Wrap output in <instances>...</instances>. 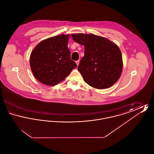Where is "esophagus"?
<instances>
[{
  "instance_id": "34e87169",
  "label": "esophagus",
  "mask_w": 154,
  "mask_h": 154,
  "mask_svg": "<svg viewBox=\"0 0 154 154\" xmlns=\"http://www.w3.org/2000/svg\"><path fill=\"white\" fill-rule=\"evenodd\" d=\"M75 63H76L77 65V66H79V63H80V61H79V60H77V61H75Z\"/></svg>"
}]
</instances>
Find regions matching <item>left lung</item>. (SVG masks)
<instances>
[{"mask_svg": "<svg viewBox=\"0 0 154 154\" xmlns=\"http://www.w3.org/2000/svg\"><path fill=\"white\" fill-rule=\"evenodd\" d=\"M72 38L84 45V57L78 67L84 80L97 89L110 88L119 79L122 57L117 44L94 34H73Z\"/></svg>", "mask_w": 154, "mask_h": 154, "instance_id": "1", "label": "left lung"}]
</instances>
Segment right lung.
<instances>
[{"label": "right lung", "mask_w": 154, "mask_h": 154, "mask_svg": "<svg viewBox=\"0 0 154 154\" xmlns=\"http://www.w3.org/2000/svg\"><path fill=\"white\" fill-rule=\"evenodd\" d=\"M70 36L60 35L45 39L31 52V70L35 77L42 84L55 85L64 80L77 67L70 59V52L67 47Z\"/></svg>", "instance_id": "obj_1"}]
</instances>
